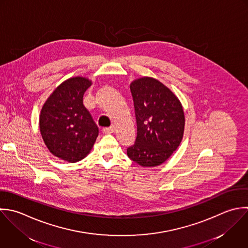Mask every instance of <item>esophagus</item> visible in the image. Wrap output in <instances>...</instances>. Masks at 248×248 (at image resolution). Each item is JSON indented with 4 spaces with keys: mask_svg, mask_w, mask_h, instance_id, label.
Wrapping results in <instances>:
<instances>
[{
    "mask_svg": "<svg viewBox=\"0 0 248 248\" xmlns=\"http://www.w3.org/2000/svg\"><path fill=\"white\" fill-rule=\"evenodd\" d=\"M115 131V126L114 125H112V126H110V127H106V128H103L102 129V132L103 133H105V134H107V133H113Z\"/></svg>",
    "mask_w": 248,
    "mask_h": 248,
    "instance_id": "esophagus-1",
    "label": "esophagus"
}]
</instances>
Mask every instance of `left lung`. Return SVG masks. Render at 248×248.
<instances>
[{
	"label": "left lung",
	"mask_w": 248,
	"mask_h": 248,
	"mask_svg": "<svg viewBox=\"0 0 248 248\" xmlns=\"http://www.w3.org/2000/svg\"><path fill=\"white\" fill-rule=\"evenodd\" d=\"M137 123V137L127 155L143 167L165 162L180 146L185 130V113L170 89L152 77L130 84Z\"/></svg>",
	"instance_id": "left-lung-1"
}]
</instances>
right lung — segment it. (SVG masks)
<instances>
[{
	"mask_svg": "<svg viewBox=\"0 0 248 248\" xmlns=\"http://www.w3.org/2000/svg\"><path fill=\"white\" fill-rule=\"evenodd\" d=\"M91 85V80L80 76L65 80L40 111L39 129L46 147L67 162L86 157L98 136V127L83 104V95Z\"/></svg>",
	"mask_w": 248,
	"mask_h": 248,
	"instance_id": "right-lung-1",
	"label": "right lung"
}]
</instances>
